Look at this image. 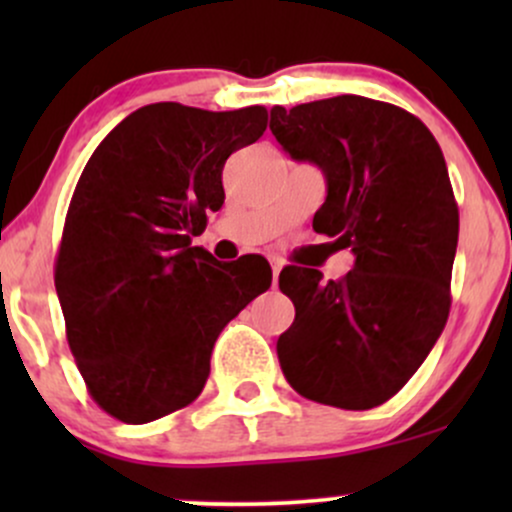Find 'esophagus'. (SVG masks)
Here are the masks:
<instances>
[{"label": "esophagus", "instance_id": "1", "mask_svg": "<svg viewBox=\"0 0 512 512\" xmlns=\"http://www.w3.org/2000/svg\"><path fill=\"white\" fill-rule=\"evenodd\" d=\"M279 272H281V262H279V260H272V276H274V286H276V279H279Z\"/></svg>", "mask_w": 512, "mask_h": 512}]
</instances>
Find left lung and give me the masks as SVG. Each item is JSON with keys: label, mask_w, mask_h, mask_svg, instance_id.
I'll list each match as a JSON object with an SVG mask.
<instances>
[{"label": "left lung", "mask_w": 512, "mask_h": 512, "mask_svg": "<svg viewBox=\"0 0 512 512\" xmlns=\"http://www.w3.org/2000/svg\"><path fill=\"white\" fill-rule=\"evenodd\" d=\"M269 129L293 161L322 168L313 228L356 257L339 281L279 274L296 305L276 342L281 370L313 402L373 409L407 385L448 322L460 214L443 151L419 117L363 96L276 105Z\"/></svg>", "instance_id": "8db88e82"}]
</instances>
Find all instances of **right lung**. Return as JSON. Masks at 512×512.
Returning a JSON list of instances; mask_svg holds the SVG:
<instances>
[{
	"label": "right lung",
	"mask_w": 512,
	"mask_h": 512,
	"mask_svg": "<svg viewBox=\"0 0 512 512\" xmlns=\"http://www.w3.org/2000/svg\"><path fill=\"white\" fill-rule=\"evenodd\" d=\"M264 129L262 105H144L98 144L76 182L57 296L88 392L125 424L195 402L221 330L272 284L260 255L216 262L192 245L226 197V158Z\"/></svg>",
	"instance_id": "right-lung-1"
}]
</instances>
